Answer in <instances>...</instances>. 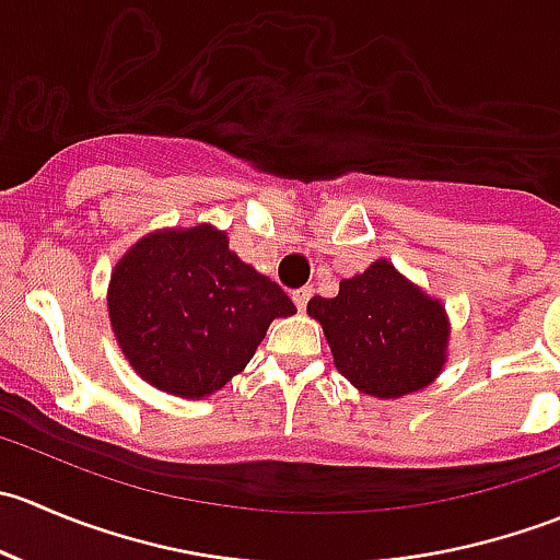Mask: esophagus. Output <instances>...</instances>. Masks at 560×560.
Listing matches in <instances>:
<instances>
[{
    "label": "esophagus",
    "instance_id": "esophagus-1",
    "mask_svg": "<svg viewBox=\"0 0 560 560\" xmlns=\"http://www.w3.org/2000/svg\"><path fill=\"white\" fill-rule=\"evenodd\" d=\"M308 298H312V290H308V287H301V290H292V301H295L298 312H303V308H306Z\"/></svg>",
    "mask_w": 560,
    "mask_h": 560
}]
</instances>
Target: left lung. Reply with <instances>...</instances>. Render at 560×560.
I'll use <instances>...</instances> for the list:
<instances>
[{
	"label": "left lung",
	"mask_w": 560,
	"mask_h": 560,
	"mask_svg": "<svg viewBox=\"0 0 560 560\" xmlns=\"http://www.w3.org/2000/svg\"><path fill=\"white\" fill-rule=\"evenodd\" d=\"M306 312L325 330L338 374L371 398L425 389L447 365V308L387 259L341 279L336 298H312Z\"/></svg>",
	"instance_id": "obj_1"
}]
</instances>
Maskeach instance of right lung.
<instances>
[{
	"label": "right lung",
	"instance_id": "1",
	"mask_svg": "<svg viewBox=\"0 0 560 560\" xmlns=\"http://www.w3.org/2000/svg\"><path fill=\"white\" fill-rule=\"evenodd\" d=\"M213 224L143 235L118 259L107 316L124 360L162 393L200 400L246 369L270 322L295 314Z\"/></svg>",
	"mask_w": 560,
	"mask_h": 560
}]
</instances>
